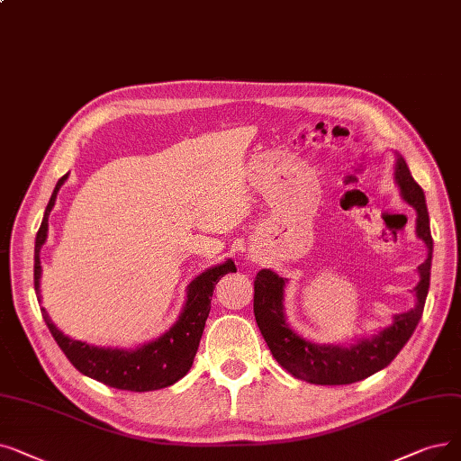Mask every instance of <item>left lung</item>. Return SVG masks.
<instances>
[{
    "instance_id": "8db88e82",
    "label": "left lung",
    "mask_w": 461,
    "mask_h": 461,
    "mask_svg": "<svg viewBox=\"0 0 461 461\" xmlns=\"http://www.w3.org/2000/svg\"><path fill=\"white\" fill-rule=\"evenodd\" d=\"M393 175L403 199L416 209V235L426 243L428 258L422 266H418L420 283L414 288V309L403 314H395L390 328L373 335L371 339H362V341L348 348L314 345L302 335H297L286 324L283 305L286 278L278 276L271 269H262L254 278V316L258 328L262 331L273 357L295 378L324 386L352 384L357 380H364L392 364V359L407 345L420 318H422L429 290L433 254L426 195L412 178L411 169L402 156H397Z\"/></svg>"
}]
</instances>
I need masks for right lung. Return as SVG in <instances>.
Instances as JSON below:
<instances>
[{
	"label": "right lung",
	"instance_id": "add662e5",
	"mask_svg": "<svg viewBox=\"0 0 461 461\" xmlns=\"http://www.w3.org/2000/svg\"><path fill=\"white\" fill-rule=\"evenodd\" d=\"M68 175L59 178L50 202L45 209V216L41 228L35 237V264H33V285L35 294H39V278H41V259L39 252L47 241L49 231V214L54 207L56 194L66 183ZM235 264L231 259L214 266L202 275H197L188 285L186 305L178 316L176 322L156 341L147 343L135 350H120V348H102L92 347L88 343L77 341L59 331L45 309L41 314L54 337L58 347L68 356L75 369L83 375L104 383L111 388L130 390V392H152L159 388H167L181 380L192 367L194 357L199 347V339L203 335V328L211 311V297L214 292V285L226 273H233ZM41 302V297H39Z\"/></svg>",
	"mask_w": 461,
	"mask_h": 461
}]
</instances>
